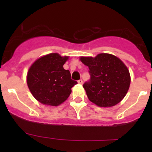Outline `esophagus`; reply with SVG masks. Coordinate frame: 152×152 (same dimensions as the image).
Returning <instances> with one entry per match:
<instances>
[{"label":"esophagus","instance_id":"34e87169","mask_svg":"<svg viewBox=\"0 0 152 152\" xmlns=\"http://www.w3.org/2000/svg\"><path fill=\"white\" fill-rule=\"evenodd\" d=\"M78 83H79V84H82V83H83V80L82 79H79L78 81Z\"/></svg>","mask_w":152,"mask_h":152}]
</instances>
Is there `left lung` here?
<instances>
[{
    "label": "left lung",
    "instance_id": "8db88e82",
    "mask_svg": "<svg viewBox=\"0 0 152 152\" xmlns=\"http://www.w3.org/2000/svg\"><path fill=\"white\" fill-rule=\"evenodd\" d=\"M89 69L90 79L83 83L88 98L101 107L113 106L124 98L130 86L129 71L114 55L100 53L95 58L81 57Z\"/></svg>",
    "mask_w": 152,
    "mask_h": 152
}]
</instances>
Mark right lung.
Wrapping results in <instances>:
<instances>
[{
    "label": "right lung",
    "instance_id": "right-lung-1",
    "mask_svg": "<svg viewBox=\"0 0 152 152\" xmlns=\"http://www.w3.org/2000/svg\"><path fill=\"white\" fill-rule=\"evenodd\" d=\"M67 56L50 53L36 60L29 69L27 84L31 94L46 105L58 106L65 102L77 83L71 78V73L63 67Z\"/></svg>",
    "mask_w": 152,
    "mask_h": 152
}]
</instances>
